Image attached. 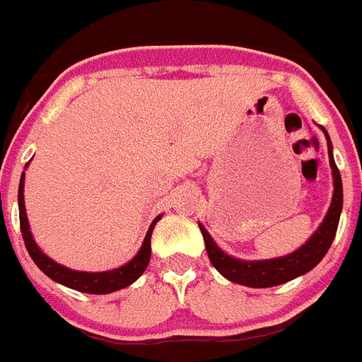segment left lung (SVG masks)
Segmentation results:
<instances>
[{
	"instance_id": "obj_1",
	"label": "left lung",
	"mask_w": 362,
	"mask_h": 362,
	"mask_svg": "<svg viewBox=\"0 0 362 362\" xmlns=\"http://www.w3.org/2000/svg\"><path fill=\"white\" fill-rule=\"evenodd\" d=\"M325 130V129H322ZM326 141H328V156H330V166L334 172V199H332L330 210L326 214L322 225L319 230L308 239L306 245H303L299 250L293 254L284 255L279 259H268V261H239L225 252L217 248L216 243L209 235V232L199 225L201 233H203L204 246H206V254H209L210 263L214 264L221 276L233 283L252 286V288H268V286H277L286 281H292L296 277L303 276L306 272L312 270L315 264L326 255L330 248L332 241L335 238L339 226V217H341V209H343V183H341V174L332 156V143L330 137L326 134Z\"/></svg>"
}]
</instances>
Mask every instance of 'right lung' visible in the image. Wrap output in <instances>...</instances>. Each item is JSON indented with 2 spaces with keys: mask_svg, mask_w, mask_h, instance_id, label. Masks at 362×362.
I'll use <instances>...</instances> for the list:
<instances>
[{
  "mask_svg": "<svg viewBox=\"0 0 362 362\" xmlns=\"http://www.w3.org/2000/svg\"><path fill=\"white\" fill-rule=\"evenodd\" d=\"M23 181H25V172L21 175V181H19V190H18V203H19V225H21V235H23L25 246H27L28 255L32 257V261L37 264L43 274L50 277L52 281L59 284H65L69 288L78 290L83 293H110L116 292V290L124 288L132 284L137 277L141 276L145 272L146 264L150 261V238H152V230L156 226L161 216L156 217L150 225L148 232H146V238L143 241L141 250L136 257L127 263L124 267L116 268V270L108 272H76L70 270V268L62 267V264L54 263L52 259H49L43 252L37 248V245L32 239V233L28 230V221H27V212H25V201H23Z\"/></svg>",
  "mask_w": 362,
  "mask_h": 362,
  "instance_id": "right-lung-1",
  "label": "right lung"
}]
</instances>
